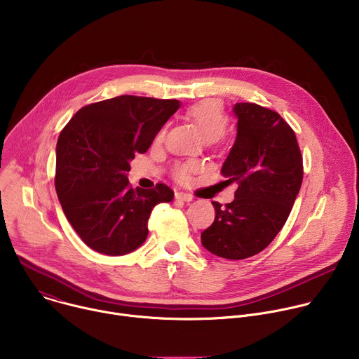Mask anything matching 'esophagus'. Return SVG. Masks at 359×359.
Returning a JSON list of instances; mask_svg holds the SVG:
<instances>
[{
    "label": "esophagus",
    "instance_id": "esophagus-1",
    "mask_svg": "<svg viewBox=\"0 0 359 359\" xmlns=\"http://www.w3.org/2000/svg\"><path fill=\"white\" fill-rule=\"evenodd\" d=\"M175 198H176V200H179V201H186V203H189V201H191V200H193V196H191V194H189V193L176 191V193H175Z\"/></svg>",
    "mask_w": 359,
    "mask_h": 359
}]
</instances>
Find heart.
Listing matches in <instances>:
<instances>
[{
	"instance_id": "obj_1",
	"label": "heart",
	"mask_w": 359,
	"mask_h": 359,
	"mask_svg": "<svg viewBox=\"0 0 359 359\" xmlns=\"http://www.w3.org/2000/svg\"><path fill=\"white\" fill-rule=\"evenodd\" d=\"M187 116L196 123V126L198 128L201 136L206 140H217L219 137H222L227 129L229 125V119L222 108V105L216 100L212 99H206L201 100L198 104L191 105L187 109ZM165 135V129H162L156 139L161 140ZM189 175V168L187 166H179L176 169V176L180 180L187 179Z\"/></svg>"
}]
</instances>
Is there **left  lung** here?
<instances>
[{"label":"left lung","instance_id":"1","mask_svg":"<svg viewBox=\"0 0 359 359\" xmlns=\"http://www.w3.org/2000/svg\"><path fill=\"white\" fill-rule=\"evenodd\" d=\"M237 136L223 163L226 183H237L226 208L212 201L216 217L201 233L212 254L243 260L263 251L287 222L302 183V158L294 130L274 111L236 104Z\"/></svg>","mask_w":359,"mask_h":359}]
</instances>
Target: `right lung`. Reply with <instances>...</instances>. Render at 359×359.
Instances as JSON below:
<instances>
[{
    "label": "right lung",
    "mask_w": 359,
    "mask_h": 359,
    "mask_svg": "<svg viewBox=\"0 0 359 359\" xmlns=\"http://www.w3.org/2000/svg\"><path fill=\"white\" fill-rule=\"evenodd\" d=\"M176 99L122 95L79 109L57 143L55 189L62 210L92 250L123 255L147 237L153 208L173 198L163 183L132 189L128 180L136 153H144L169 118Z\"/></svg>",
    "instance_id": "obj_1"
}]
</instances>
